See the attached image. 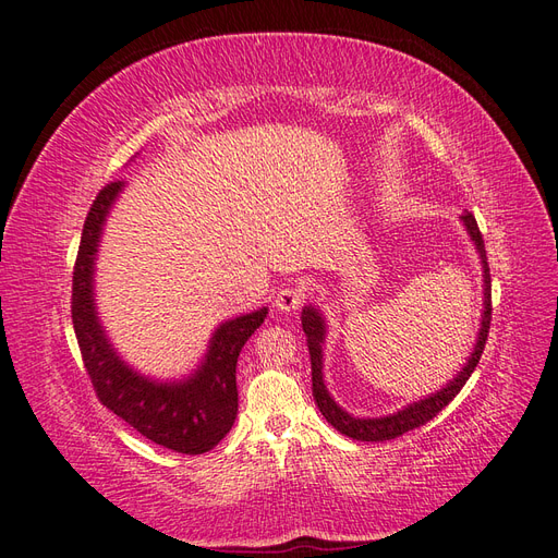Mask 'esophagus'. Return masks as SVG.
Wrapping results in <instances>:
<instances>
[{
  "instance_id": "34e87169",
  "label": "esophagus",
  "mask_w": 558,
  "mask_h": 558,
  "mask_svg": "<svg viewBox=\"0 0 558 558\" xmlns=\"http://www.w3.org/2000/svg\"><path fill=\"white\" fill-rule=\"evenodd\" d=\"M305 289L298 287V283H289V287H281L275 295V305L281 312H295L305 305Z\"/></svg>"
}]
</instances>
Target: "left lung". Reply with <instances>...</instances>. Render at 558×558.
<instances>
[{
  "label": "left lung",
  "mask_w": 558,
  "mask_h": 558,
  "mask_svg": "<svg viewBox=\"0 0 558 558\" xmlns=\"http://www.w3.org/2000/svg\"><path fill=\"white\" fill-rule=\"evenodd\" d=\"M469 234L475 243V248L481 253V260H483V279H485V310H483V322H481V333H478V341H475V348L471 352V357L466 362L464 369L457 374L454 381L447 384L442 390H438L436 396H430L421 402H414L410 407H404L398 414H390V416H381V418H357V416H350L348 412H343L341 407H338L329 392H326L324 386V378H322V343H324V319L315 307H305L303 310V331L307 336V348H310V362H312V396H315V402L319 407V412L324 414V418L329 421V424L341 430L343 436L352 438V440H362V442H384V440H392V438H400L404 436L407 430H414L418 426L428 424V421L440 414L447 404H450L457 392L466 386V381L471 378L473 369L478 366L481 355L485 350V341H487V333H490V322H493V293H490V267H487V255H485V243H483V234L478 229V222H475V217L471 213H466L464 217Z\"/></svg>",
  "instance_id": "1"
}]
</instances>
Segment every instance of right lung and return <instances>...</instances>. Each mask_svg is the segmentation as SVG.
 Wrapping results in <instances>:
<instances>
[{
  "instance_id": "obj_1",
  "label": "right lung",
  "mask_w": 558,
  "mask_h": 558,
  "mask_svg": "<svg viewBox=\"0 0 558 558\" xmlns=\"http://www.w3.org/2000/svg\"><path fill=\"white\" fill-rule=\"evenodd\" d=\"M122 182H108L94 198L83 227L73 267V329L94 392L113 414L144 438L182 454H203L234 426L239 410L236 360L248 338L260 329L267 307L225 322L215 331L206 362L182 384H156L134 374L104 336L94 310L92 275L101 227Z\"/></svg>"
}]
</instances>
